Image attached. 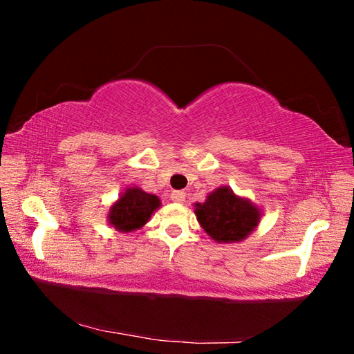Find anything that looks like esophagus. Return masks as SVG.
I'll return each mask as SVG.
<instances>
[{
  "instance_id": "1",
  "label": "esophagus",
  "mask_w": 354,
  "mask_h": 354,
  "mask_svg": "<svg viewBox=\"0 0 354 354\" xmlns=\"http://www.w3.org/2000/svg\"><path fill=\"white\" fill-rule=\"evenodd\" d=\"M170 198L175 203H184L185 201V194L183 190H173Z\"/></svg>"
}]
</instances>
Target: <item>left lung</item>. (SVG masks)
<instances>
[{"instance_id":"1","label":"left lung","mask_w":354,"mask_h":354,"mask_svg":"<svg viewBox=\"0 0 354 354\" xmlns=\"http://www.w3.org/2000/svg\"><path fill=\"white\" fill-rule=\"evenodd\" d=\"M195 215L206 234L217 243H239L261 223L262 209L253 201L234 194L227 185H220L195 203Z\"/></svg>"}]
</instances>
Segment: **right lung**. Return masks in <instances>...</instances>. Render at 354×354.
<instances>
[{
  "label": "right lung",
  "mask_w": 354,
  "mask_h": 354,
  "mask_svg": "<svg viewBox=\"0 0 354 354\" xmlns=\"http://www.w3.org/2000/svg\"><path fill=\"white\" fill-rule=\"evenodd\" d=\"M162 206L159 196L147 194L137 185L124 189L107 212V223L118 232H133L148 223L151 215Z\"/></svg>",
  "instance_id": "obj_1"
}]
</instances>
